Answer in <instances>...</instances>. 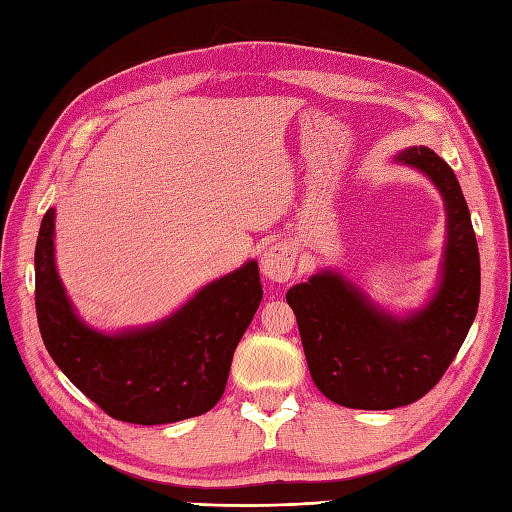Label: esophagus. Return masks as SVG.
Wrapping results in <instances>:
<instances>
[{
	"mask_svg": "<svg viewBox=\"0 0 512 512\" xmlns=\"http://www.w3.org/2000/svg\"><path fill=\"white\" fill-rule=\"evenodd\" d=\"M297 266V253L290 244H275L268 246L262 255V273L268 281H275V284H286L288 279L295 275Z\"/></svg>",
	"mask_w": 512,
	"mask_h": 512,
	"instance_id": "esophagus-1",
	"label": "esophagus"
}]
</instances>
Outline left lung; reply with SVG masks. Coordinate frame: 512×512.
I'll use <instances>...</instances> for the list:
<instances>
[{
  "label": "left lung",
  "mask_w": 512,
  "mask_h": 512,
  "mask_svg": "<svg viewBox=\"0 0 512 512\" xmlns=\"http://www.w3.org/2000/svg\"><path fill=\"white\" fill-rule=\"evenodd\" d=\"M396 162L422 171L447 206L440 286L422 310L394 317L332 270L288 290L314 385L336 405L396 409L438 385L480 303V250L453 169L436 151L409 147Z\"/></svg>",
  "instance_id": "8db88e82"
}]
</instances>
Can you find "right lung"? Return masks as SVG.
Segmentation results:
<instances>
[{"mask_svg": "<svg viewBox=\"0 0 512 512\" xmlns=\"http://www.w3.org/2000/svg\"><path fill=\"white\" fill-rule=\"evenodd\" d=\"M262 297L257 262H248L156 325L118 334L92 330L76 317L54 266V209L41 220L35 248L41 339L61 372L116 420L167 424L213 409Z\"/></svg>", "mask_w": 512, "mask_h": 512, "instance_id": "right-lung-1", "label": "right lung"}]
</instances>
